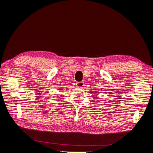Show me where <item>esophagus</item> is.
I'll use <instances>...</instances> for the list:
<instances>
[{
	"mask_svg": "<svg viewBox=\"0 0 153 153\" xmlns=\"http://www.w3.org/2000/svg\"><path fill=\"white\" fill-rule=\"evenodd\" d=\"M76 85V87H77V88H83V85H84V83L82 82H77Z\"/></svg>",
	"mask_w": 153,
	"mask_h": 153,
	"instance_id": "obj_1",
	"label": "esophagus"
}]
</instances>
